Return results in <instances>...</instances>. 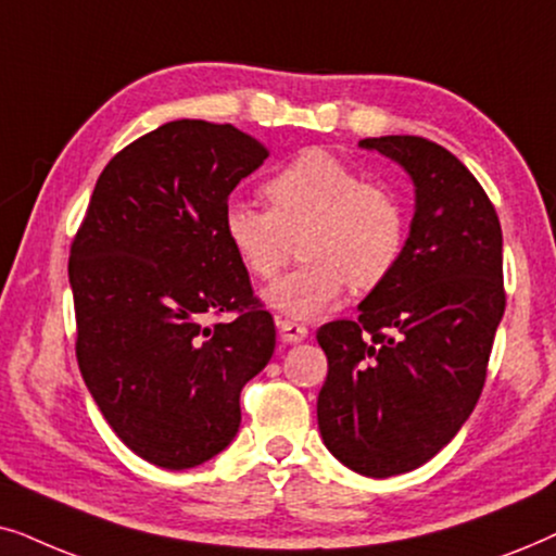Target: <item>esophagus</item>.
Instances as JSON below:
<instances>
[{
	"instance_id": "obj_1",
	"label": "esophagus",
	"mask_w": 556,
	"mask_h": 556,
	"mask_svg": "<svg viewBox=\"0 0 556 556\" xmlns=\"http://www.w3.org/2000/svg\"><path fill=\"white\" fill-rule=\"evenodd\" d=\"M279 336H282L285 343H302V340L307 338V328L302 323H294V320H279Z\"/></svg>"
}]
</instances>
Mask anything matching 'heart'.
<instances>
[{"label": "heart", "instance_id": "1", "mask_svg": "<svg viewBox=\"0 0 556 556\" xmlns=\"http://www.w3.org/2000/svg\"><path fill=\"white\" fill-rule=\"evenodd\" d=\"M264 198L269 211L228 205L224 231L243 269L262 282L277 277L298 243L302 264L266 292L287 315H320L348 285L371 292L402 262L404 205L328 152H300L264 182Z\"/></svg>", "mask_w": 556, "mask_h": 556}]
</instances>
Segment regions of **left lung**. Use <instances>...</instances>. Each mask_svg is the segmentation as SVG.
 <instances>
[{
  "mask_svg": "<svg viewBox=\"0 0 556 556\" xmlns=\"http://www.w3.org/2000/svg\"><path fill=\"white\" fill-rule=\"evenodd\" d=\"M361 147L412 175L417 211L402 262L358 317L317 330V425L345 468L391 478L438 455L476 409L506 309L503 236L491 198L442 144L391 135Z\"/></svg>",
  "mask_w": 556,
  "mask_h": 556,
  "instance_id": "left-lung-1",
  "label": "left lung"
}]
</instances>
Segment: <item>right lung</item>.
Returning a JSON list of instances; mask_svg holds the SVG:
<instances>
[{"label": "right lung", "mask_w": 556, "mask_h": 556, "mask_svg": "<svg viewBox=\"0 0 556 556\" xmlns=\"http://www.w3.org/2000/svg\"><path fill=\"white\" fill-rule=\"evenodd\" d=\"M266 157L231 124H162L111 157L73 236L78 368L118 440L160 468L236 438L241 389L274 353V317L224 231L228 195Z\"/></svg>", "instance_id": "right-lung-1"}]
</instances>
